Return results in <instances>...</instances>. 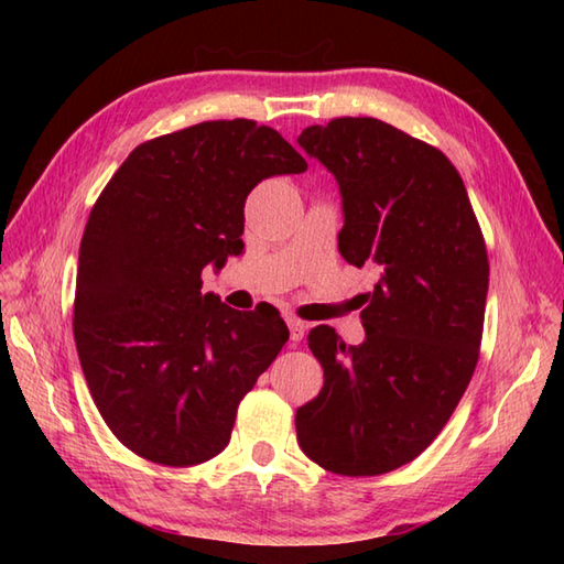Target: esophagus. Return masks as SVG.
<instances>
[{
    "label": "esophagus",
    "instance_id": "obj_1",
    "mask_svg": "<svg viewBox=\"0 0 564 564\" xmlns=\"http://www.w3.org/2000/svg\"><path fill=\"white\" fill-rule=\"evenodd\" d=\"M285 322H289V329H291V341L297 344L303 337H305V322H301L297 317H285Z\"/></svg>",
    "mask_w": 564,
    "mask_h": 564
}]
</instances>
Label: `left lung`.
Masks as SVG:
<instances>
[{"mask_svg": "<svg viewBox=\"0 0 564 564\" xmlns=\"http://www.w3.org/2000/svg\"><path fill=\"white\" fill-rule=\"evenodd\" d=\"M301 148L339 184L341 257L373 269L366 339L319 325L325 386L297 406V443L329 473L370 477L414 460L446 426L480 358L489 261L458 170L378 118L310 126Z\"/></svg>", "mask_w": 564, "mask_h": 564, "instance_id": "left-lung-1", "label": "left lung"}]
</instances>
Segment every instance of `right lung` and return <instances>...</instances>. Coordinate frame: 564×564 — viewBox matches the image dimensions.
<instances>
[{"mask_svg": "<svg viewBox=\"0 0 564 564\" xmlns=\"http://www.w3.org/2000/svg\"><path fill=\"white\" fill-rule=\"evenodd\" d=\"M307 162L269 126L206 121L142 142L106 184L79 245L75 344L94 404L140 458L188 467L227 443L237 406L289 327L200 293L245 249V200Z\"/></svg>", "mask_w": 564, "mask_h": 564, "instance_id": "add662e5", "label": "right lung"}]
</instances>
